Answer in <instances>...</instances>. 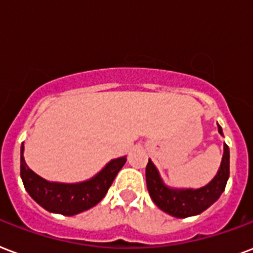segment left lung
<instances>
[{
	"mask_svg": "<svg viewBox=\"0 0 253 253\" xmlns=\"http://www.w3.org/2000/svg\"><path fill=\"white\" fill-rule=\"evenodd\" d=\"M218 130L220 134H223L220 126ZM228 177H230V149L226 144H224V153L218 174L209 185L201 189H169L164 185L153 162L149 160L146 165V186L150 198L162 211L175 218H189L207 210L214 202L218 201L220 194L224 191Z\"/></svg>",
	"mask_w": 253,
	"mask_h": 253,
	"instance_id": "obj_1",
	"label": "left lung"
}]
</instances>
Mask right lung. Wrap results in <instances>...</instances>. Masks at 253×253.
<instances>
[{
	"mask_svg": "<svg viewBox=\"0 0 253 253\" xmlns=\"http://www.w3.org/2000/svg\"><path fill=\"white\" fill-rule=\"evenodd\" d=\"M125 162V157L112 160L89 181L58 183L46 181L29 169L23 158V144L21 146V178L26 191L44 210L66 216H72L96 206L105 197Z\"/></svg>",
	"mask_w": 253,
	"mask_h": 253,
	"instance_id": "1",
	"label": "right lung"
}]
</instances>
